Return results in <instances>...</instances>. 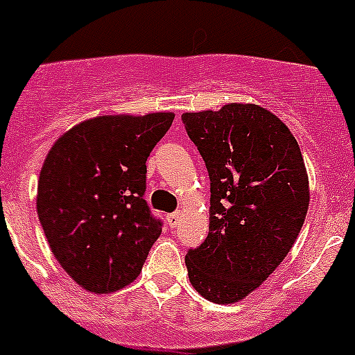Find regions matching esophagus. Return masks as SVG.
I'll return each mask as SVG.
<instances>
[{
  "label": "esophagus",
  "mask_w": 355,
  "mask_h": 355,
  "mask_svg": "<svg viewBox=\"0 0 355 355\" xmlns=\"http://www.w3.org/2000/svg\"><path fill=\"white\" fill-rule=\"evenodd\" d=\"M167 222H168V225H171V227H178V225H180V222H181V213L174 211V213H171V215H167Z\"/></svg>",
  "instance_id": "esophagus-1"
}]
</instances>
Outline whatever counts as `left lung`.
Listing matches in <instances>:
<instances>
[{
    "label": "left lung",
    "mask_w": 355,
    "mask_h": 355,
    "mask_svg": "<svg viewBox=\"0 0 355 355\" xmlns=\"http://www.w3.org/2000/svg\"><path fill=\"white\" fill-rule=\"evenodd\" d=\"M209 174V233L184 258L205 299L233 304L259 288L302 229L309 183L300 147L258 105L181 115Z\"/></svg>",
    "instance_id": "1"
}]
</instances>
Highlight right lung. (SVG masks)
<instances>
[{
	"instance_id": "right-lung-1",
	"label": "right lung",
	"mask_w": 355,
	"mask_h": 355,
	"mask_svg": "<svg viewBox=\"0 0 355 355\" xmlns=\"http://www.w3.org/2000/svg\"><path fill=\"white\" fill-rule=\"evenodd\" d=\"M172 121L168 112L94 117L46 156L37 215L56 261L85 290L112 293L133 283L162 234L144 199L146 162Z\"/></svg>"
}]
</instances>
